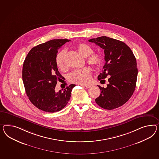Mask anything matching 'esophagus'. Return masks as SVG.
<instances>
[{"label": "esophagus", "mask_w": 159, "mask_h": 159, "mask_svg": "<svg viewBox=\"0 0 159 159\" xmlns=\"http://www.w3.org/2000/svg\"><path fill=\"white\" fill-rule=\"evenodd\" d=\"M84 87H86V88H87V89H89V88H90V87H92V86L91 85H90V84H86V85H84Z\"/></svg>", "instance_id": "obj_1"}]
</instances>
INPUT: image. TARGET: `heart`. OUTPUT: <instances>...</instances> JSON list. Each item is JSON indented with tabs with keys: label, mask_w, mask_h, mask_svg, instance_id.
Listing matches in <instances>:
<instances>
[{
	"label": "heart",
	"mask_w": 159,
	"mask_h": 159,
	"mask_svg": "<svg viewBox=\"0 0 159 159\" xmlns=\"http://www.w3.org/2000/svg\"><path fill=\"white\" fill-rule=\"evenodd\" d=\"M77 49L79 53L83 57H87V62L94 68H97L101 64V57L98 54L93 52L92 48L84 43L79 44ZM66 50L61 51L56 56V64L58 68L64 70L66 68L65 56ZM91 70L89 67L73 70L68 75V79L70 82L78 84H86L90 81Z\"/></svg>",
	"instance_id": "obj_1"
}]
</instances>
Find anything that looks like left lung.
<instances>
[{"instance_id":"1","label":"left lung","mask_w":159,"mask_h":159,"mask_svg":"<svg viewBox=\"0 0 159 159\" xmlns=\"http://www.w3.org/2000/svg\"><path fill=\"white\" fill-rule=\"evenodd\" d=\"M89 42L104 50L105 63L98 79L105 82L107 76L109 82L106 88L98 86L101 94L95 102L107 110L120 107L129 101L136 87L138 69L133 52L125 43L107 36Z\"/></svg>"}]
</instances>
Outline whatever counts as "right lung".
<instances>
[{"mask_svg":"<svg viewBox=\"0 0 159 159\" xmlns=\"http://www.w3.org/2000/svg\"><path fill=\"white\" fill-rule=\"evenodd\" d=\"M68 39H53L33 47L25 58L22 68V80L26 93L32 103L44 112L60 111L68 102L75 84L58 92V81L62 79L56 64L58 50Z\"/></svg>","mask_w":159,"mask_h":159,"instance_id":"add662e5","label":"right lung"}]
</instances>
